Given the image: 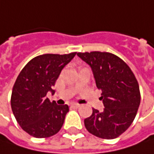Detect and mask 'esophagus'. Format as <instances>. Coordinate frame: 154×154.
Instances as JSON below:
<instances>
[{
    "label": "esophagus",
    "instance_id": "esophagus-1",
    "mask_svg": "<svg viewBox=\"0 0 154 154\" xmlns=\"http://www.w3.org/2000/svg\"><path fill=\"white\" fill-rule=\"evenodd\" d=\"M71 106H72V107H73V108H79V107H80V103H72V104H71Z\"/></svg>",
    "mask_w": 154,
    "mask_h": 154
}]
</instances>
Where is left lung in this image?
Instances as JSON below:
<instances>
[{"instance_id":"1","label":"left lung","mask_w":154,"mask_h":154,"mask_svg":"<svg viewBox=\"0 0 154 154\" xmlns=\"http://www.w3.org/2000/svg\"><path fill=\"white\" fill-rule=\"evenodd\" d=\"M92 68L96 86L102 91L103 111L92 108L91 116L84 120L89 133L102 138L115 139L124 133L136 116L140 103L139 84L128 64L109 52H79Z\"/></svg>"}]
</instances>
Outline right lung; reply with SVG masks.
I'll return each instance as SVG.
<instances>
[{
  "mask_svg": "<svg viewBox=\"0 0 154 154\" xmlns=\"http://www.w3.org/2000/svg\"><path fill=\"white\" fill-rule=\"evenodd\" d=\"M75 55L76 52L40 55L32 58L18 75L12 91L11 107L22 129L33 137L48 138L62 128L68 106L51 102L47 92L55 93L52 86Z\"/></svg>",
  "mask_w": 154,
  "mask_h": 154,
  "instance_id": "add662e5",
  "label": "right lung"
}]
</instances>
